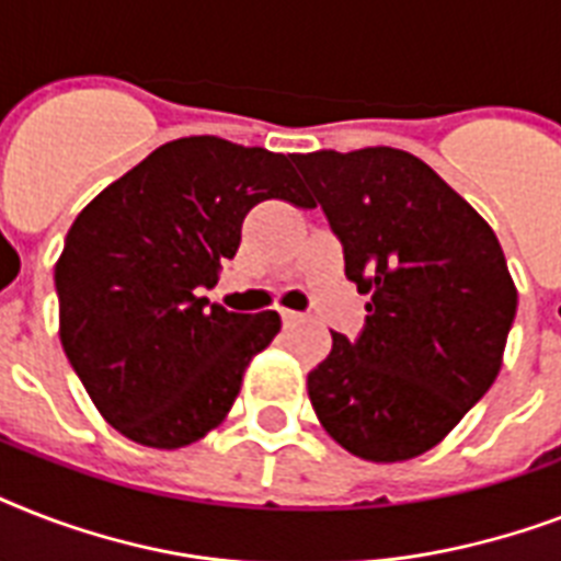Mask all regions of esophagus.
<instances>
[{
	"label": "esophagus",
	"mask_w": 561,
	"mask_h": 561,
	"mask_svg": "<svg viewBox=\"0 0 561 561\" xmlns=\"http://www.w3.org/2000/svg\"><path fill=\"white\" fill-rule=\"evenodd\" d=\"M279 314H282V323H285V325H297V323H302V320H306V314H299V311H290V308H282Z\"/></svg>",
	"instance_id": "obj_1"
}]
</instances>
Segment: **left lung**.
I'll return each instance as SVG.
<instances>
[{
    "label": "left lung",
    "mask_w": 561,
    "mask_h": 561,
    "mask_svg": "<svg viewBox=\"0 0 561 561\" xmlns=\"http://www.w3.org/2000/svg\"><path fill=\"white\" fill-rule=\"evenodd\" d=\"M341 238L367 325L308 373L325 434L369 462L443 443L501 373L518 290L486 220L399 148L294 153Z\"/></svg>",
    "instance_id": "obj_1"
}]
</instances>
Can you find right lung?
<instances>
[{
    "instance_id": "right-lung-1",
    "label": "right lung",
    "mask_w": 561,
    "mask_h": 561,
    "mask_svg": "<svg viewBox=\"0 0 561 561\" xmlns=\"http://www.w3.org/2000/svg\"><path fill=\"white\" fill-rule=\"evenodd\" d=\"M262 201L311 206L285 153L218 136L160 145L83 206L55 264L60 343L99 413L148 448H183L227 419L276 311L197 297Z\"/></svg>"
}]
</instances>
